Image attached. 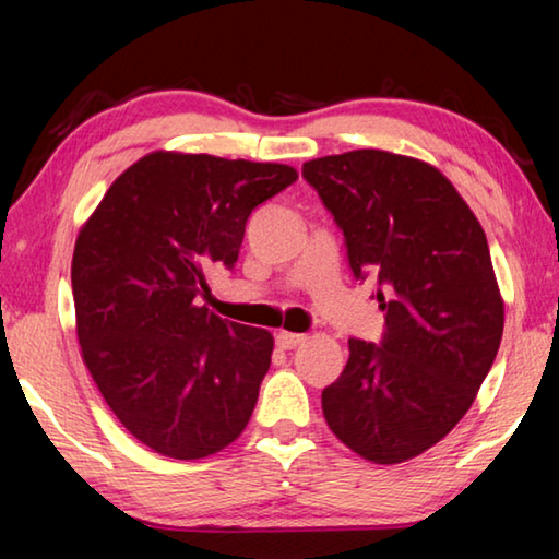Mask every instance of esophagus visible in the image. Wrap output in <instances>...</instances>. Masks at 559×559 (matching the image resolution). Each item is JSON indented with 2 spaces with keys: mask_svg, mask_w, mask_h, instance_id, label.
Instances as JSON below:
<instances>
[{
  "mask_svg": "<svg viewBox=\"0 0 559 559\" xmlns=\"http://www.w3.org/2000/svg\"><path fill=\"white\" fill-rule=\"evenodd\" d=\"M276 343H278L281 349H293V347H298V345L306 343V335L288 333V330H281V333L276 335Z\"/></svg>",
  "mask_w": 559,
  "mask_h": 559,
  "instance_id": "esophagus-1",
  "label": "esophagus"
}]
</instances>
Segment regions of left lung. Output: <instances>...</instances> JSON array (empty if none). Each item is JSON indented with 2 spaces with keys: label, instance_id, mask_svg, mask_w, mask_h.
Returning a JSON list of instances; mask_svg holds the SVG:
<instances>
[{
  "label": "left lung",
  "instance_id": "1",
  "mask_svg": "<svg viewBox=\"0 0 559 559\" xmlns=\"http://www.w3.org/2000/svg\"><path fill=\"white\" fill-rule=\"evenodd\" d=\"M302 177L343 229L355 276L384 288L382 347L347 340L325 421L357 456L409 461L463 419L498 355L506 308L486 231L424 159L353 150L308 159Z\"/></svg>",
  "mask_w": 559,
  "mask_h": 559
}]
</instances>
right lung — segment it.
<instances>
[{"label": "right lung", "mask_w": 559, "mask_h": 559, "mask_svg": "<svg viewBox=\"0 0 559 559\" xmlns=\"http://www.w3.org/2000/svg\"><path fill=\"white\" fill-rule=\"evenodd\" d=\"M296 167L155 150L83 222L71 261L75 335L103 400L159 456L197 461L241 437L273 335L200 306L234 266L246 219Z\"/></svg>", "instance_id": "right-lung-1"}]
</instances>
